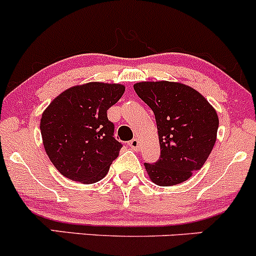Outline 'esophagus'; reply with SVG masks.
<instances>
[{
  "label": "esophagus",
  "instance_id": "esophagus-1",
  "mask_svg": "<svg viewBox=\"0 0 256 256\" xmlns=\"http://www.w3.org/2000/svg\"><path fill=\"white\" fill-rule=\"evenodd\" d=\"M128 145H129V146H130L133 150H136V151L139 150V140L136 139V138L132 139L130 142H128Z\"/></svg>",
  "mask_w": 256,
  "mask_h": 256
}]
</instances>
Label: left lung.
Returning <instances> with one entry per match:
<instances>
[{
  "instance_id": "left-lung-1",
  "label": "left lung",
  "mask_w": 256,
  "mask_h": 256,
  "mask_svg": "<svg viewBox=\"0 0 256 256\" xmlns=\"http://www.w3.org/2000/svg\"><path fill=\"white\" fill-rule=\"evenodd\" d=\"M134 90L152 110L158 126L160 158L144 164L150 180L161 186L186 182L204 166L215 145V108L193 88L174 82H142Z\"/></svg>"
}]
</instances>
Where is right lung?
Instances as JSON below:
<instances>
[{
	"label": "right lung",
	"instance_id": "add662e5",
	"mask_svg": "<svg viewBox=\"0 0 256 256\" xmlns=\"http://www.w3.org/2000/svg\"><path fill=\"white\" fill-rule=\"evenodd\" d=\"M120 84L92 82L63 92L44 111L40 129L54 166L70 180L98 182L116 160L122 144L107 110L122 98Z\"/></svg>",
	"mask_w": 256,
	"mask_h": 256
}]
</instances>
